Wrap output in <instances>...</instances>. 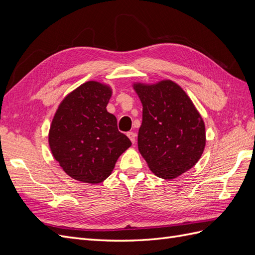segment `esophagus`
I'll use <instances>...</instances> for the list:
<instances>
[{
  "label": "esophagus",
  "instance_id": "obj_1",
  "mask_svg": "<svg viewBox=\"0 0 255 255\" xmlns=\"http://www.w3.org/2000/svg\"><path fill=\"white\" fill-rule=\"evenodd\" d=\"M127 136L129 138V140L132 141V143H135V140H136V134L134 132H128L127 133Z\"/></svg>",
  "mask_w": 255,
  "mask_h": 255
}]
</instances>
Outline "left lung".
Masks as SVG:
<instances>
[{
	"mask_svg": "<svg viewBox=\"0 0 255 255\" xmlns=\"http://www.w3.org/2000/svg\"><path fill=\"white\" fill-rule=\"evenodd\" d=\"M142 103L138 150L150 170L171 180L194 167L205 146V126L189 97L172 81L134 84Z\"/></svg>",
	"mask_w": 255,
	"mask_h": 255,
	"instance_id": "obj_1",
	"label": "left lung"
}]
</instances>
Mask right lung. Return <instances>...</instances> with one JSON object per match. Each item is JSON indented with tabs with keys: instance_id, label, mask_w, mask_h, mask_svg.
<instances>
[{
	"instance_id": "add662e5",
	"label": "right lung",
	"mask_w": 255,
	"mask_h": 255,
	"mask_svg": "<svg viewBox=\"0 0 255 255\" xmlns=\"http://www.w3.org/2000/svg\"><path fill=\"white\" fill-rule=\"evenodd\" d=\"M111 87L86 82L58 106L49 133L54 158L72 179L97 184L110 176L116 161L132 142L118 130L106 110Z\"/></svg>"
}]
</instances>
